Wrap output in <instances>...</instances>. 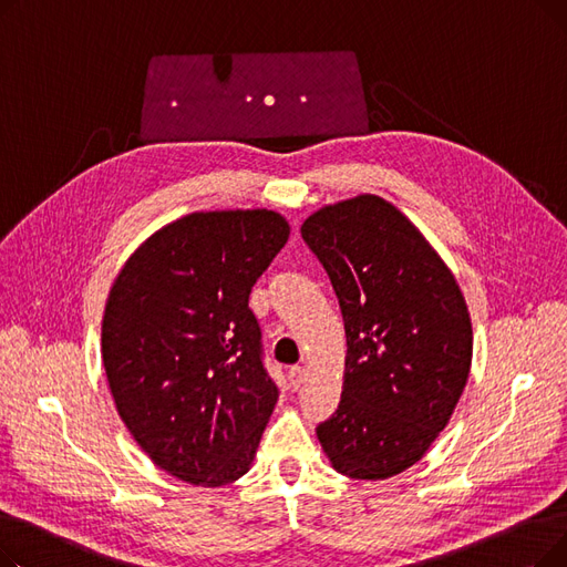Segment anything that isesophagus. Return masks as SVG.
<instances>
[{"label": "esophagus", "mask_w": 567, "mask_h": 567, "mask_svg": "<svg viewBox=\"0 0 567 567\" xmlns=\"http://www.w3.org/2000/svg\"><path fill=\"white\" fill-rule=\"evenodd\" d=\"M306 379H308L306 368H301V365H293V368H289V383L293 385V389H299V385H303V383H306Z\"/></svg>", "instance_id": "34e87169"}]
</instances>
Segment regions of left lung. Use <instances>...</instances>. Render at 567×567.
<instances>
[{
  "instance_id": "left-lung-1",
  "label": "left lung",
  "mask_w": 567,
  "mask_h": 567,
  "mask_svg": "<svg viewBox=\"0 0 567 567\" xmlns=\"http://www.w3.org/2000/svg\"><path fill=\"white\" fill-rule=\"evenodd\" d=\"M340 301L342 398L317 436L331 466L385 481L449 425L471 372L473 331L453 271L379 195L326 204L301 225Z\"/></svg>"
}]
</instances>
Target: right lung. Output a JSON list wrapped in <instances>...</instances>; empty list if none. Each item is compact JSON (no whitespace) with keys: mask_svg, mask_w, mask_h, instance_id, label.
Segmentation results:
<instances>
[{"mask_svg":"<svg viewBox=\"0 0 567 567\" xmlns=\"http://www.w3.org/2000/svg\"><path fill=\"white\" fill-rule=\"evenodd\" d=\"M287 238L268 208L195 212L148 236L110 289V393L140 449L178 481L220 487L250 471L278 389L248 299Z\"/></svg>","mask_w":567,"mask_h":567,"instance_id":"add662e5","label":"right lung"}]
</instances>
